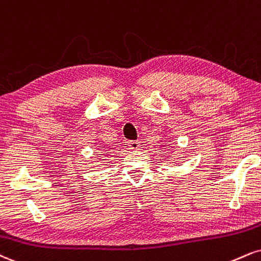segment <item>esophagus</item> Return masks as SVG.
<instances>
[{
	"instance_id": "1",
	"label": "esophagus",
	"mask_w": 261,
	"mask_h": 261,
	"mask_svg": "<svg viewBox=\"0 0 261 261\" xmlns=\"http://www.w3.org/2000/svg\"><path fill=\"white\" fill-rule=\"evenodd\" d=\"M127 147H128V149L137 150L140 148V142H139V141H128Z\"/></svg>"
}]
</instances>
